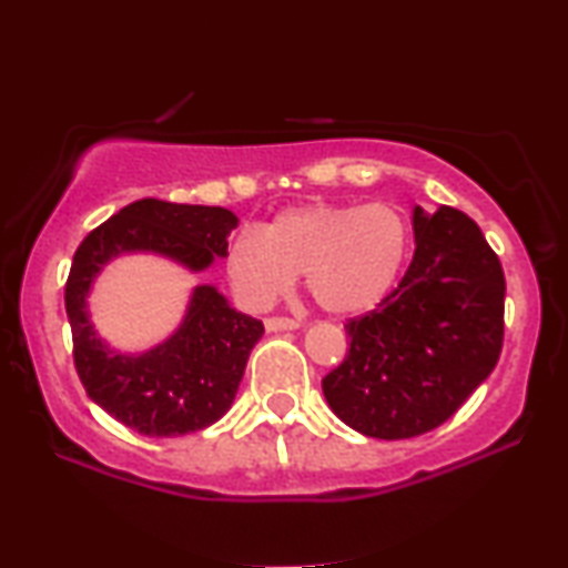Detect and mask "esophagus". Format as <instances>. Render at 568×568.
Instances as JSON below:
<instances>
[{
    "mask_svg": "<svg viewBox=\"0 0 568 568\" xmlns=\"http://www.w3.org/2000/svg\"><path fill=\"white\" fill-rule=\"evenodd\" d=\"M294 328H300V323L290 321V317H268V321H266V331H268V333L294 331Z\"/></svg>",
    "mask_w": 568,
    "mask_h": 568,
    "instance_id": "esophagus-1",
    "label": "esophagus"
}]
</instances>
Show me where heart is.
Instances as JSON below:
<instances>
[{
    "label": "heart",
    "mask_w": 568,
    "mask_h": 568,
    "mask_svg": "<svg viewBox=\"0 0 568 568\" xmlns=\"http://www.w3.org/2000/svg\"><path fill=\"white\" fill-rule=\"evenodd\" d=\"M408 230L387 204L307 201L230 240L224 268L247 310H268L305 274L325 313L354 317L375 310L398 282Z\"/></svg>",
    "instance_id": "obj_1"
}]
</instances>
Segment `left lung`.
<instances>
[{
  "instance_id": "left-lung-1",
  "label": "left lung",
  "mask_w": 568,
  "mask_h": 568,
  "mask_svg": "<svg viewBox=\"0 0 568 568\" xmlns=\"http://www.w3.org/2000/svg\"><path fill=\"white\" fill-rule=\"evenodd\" d=\"M416 253L398 290L346 323L348 354L323 379L333 414L364 437L445 424L491 375L504 341L501 263L468 214L410 212Z\"/></svg>"
}]
</instances>
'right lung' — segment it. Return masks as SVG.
Masks as SVG:
<instances>
[{"label":"right lung","instance_id":"right-lung-1","mask_svg":"<svg viewBox=\"0 0 568 568\" xmlns=\"http://www.w3.org/2000/svg\"><path fill=\"white\" fill-rule=\"evenodd\" d=\"M237 216L222 206L142 199L92 230L77 247L64 302L74 367L92 403L144 437L206 429L235 403L247 356L263 323L237 313L214 284L193 286L183 321L146 352H121L100 336L88 297L108 263L158 255L189 274H204L227 255Z\"/></svg>","mask_w":568,"mask_h":568}]
</instances>
